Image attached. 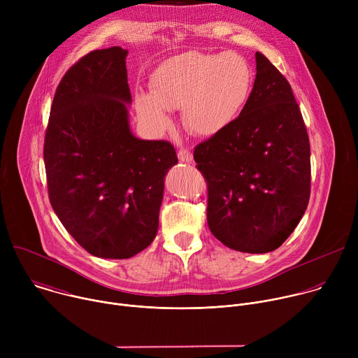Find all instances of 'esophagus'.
I'll return each mask as SVG.
<instances>
[{
    "label": "esophagus",
    "mask_w": 358,
    "mask_h": 358,
    "mask_svg": "<svg viewBox=\"0 0 358 358\" xmlns=\"http://www.w3.org/2000/svg\"><path fill=\"white\" fill-rule=\"evenodd\" d=\"M178 160L181 163H189V162H192V155H191L188 150L182 148V150L178 151Z\"/></svg>",
    "instance_id": "esophagus-1"
}]
</instances>
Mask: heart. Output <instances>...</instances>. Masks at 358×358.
<instances>
[{"mask_svg":"<svg viewBox=\"0 0 358 358\" xmlns=\"http://www.w3.org/2000/svg\"><path fill=\"white\" fill-rule=\"evenodd\" d=\"M151 93L136 92L138 117L151 129L166 130L167 110L182 108L184 127L198 137H214L231 127L245 109L253 71L238 52L191 50L166 59L151 75Z\"/></svg>","mask_w":358,"mask_h":358,"instance_id":"obj_1","label":"heart"}]
</instances>
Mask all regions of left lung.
<instances>
[{
    "instance_id": "1",
    "label": "left lung",
    "mask_w": 358,
    "mask_h": 358,
    "mask_svg": "<svg viewBox=\"0 0 358 358\" xmlns=\"http://www.w3.org/2000/svg\"><path fill=\"white\" fill-rule=\"evenodd\" d=\"M257 78L236 122L194 150L208 182L207 221L225 246L266 253L300 222L310 198V144L286 78L257 52Z\"/></svg>"
}]
</instances>
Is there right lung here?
Instances as JSON below:
<instances>
[{
	"mask_svg": "<svg viewBox=\"0 0 358 358\" xmlns=\"http://www.w3.org/2000/svg\"><path fill=\"white\" fill-rule=\"evenodd\" d=\"M127 49L79 59L54 96L43 143L50 206L93 257L127 259L155 241L164 178L178 163L164 140L130 130Z\"/></svg>",
	"mask_w": 358,
	"mask_h": 358,
	"instance_id": "right-lung-1",
	"label": "right lung"
}]
</instances>
